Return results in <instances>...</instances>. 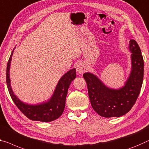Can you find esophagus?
I'll return each instance as SVG.
<instances>
[{
  "instance_id": "esophagus-1",
  "label": "esophagus",
  "mask_w": 149,
  "mask_h": 149,
  "mask_svg": "<svg viewBox=\"0 0 149 149\" xmlns=\"http://www.w3.org/2000/svg\"><path fill=\"white\" fill-rule=\"evenodd\" d=\"M86 70V66H85V64L84 63H79L76 66V71L77 72V74H81L85 72Z\"/></svg>"
}]
</instances>
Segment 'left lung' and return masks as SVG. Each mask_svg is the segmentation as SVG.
<instances>
[{"instance_id":"1","label":"left lung","mask_w":149,"mask_h":149,"mask_svg":"<svg viewBox=\"0 0 149 149\" xmlns=\"http://www.w3.org/2000/svg\"><path fill=\"white\" fill-rule=\"evenodd\" d=\"M131 70L124 86L113 89L103 83L97 76L87 72L83 76L94 111L103 117H119L128 113L140 93L144 75V61L141 49L134 40H131Z\"/></svg>"}]
</instances>
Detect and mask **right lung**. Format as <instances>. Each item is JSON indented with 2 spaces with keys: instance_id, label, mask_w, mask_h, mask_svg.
Here are the masks:
<instances>
[{
  "instance_id": "add662e5",
  "label": "right lung",
  "mask_w": 149,
  "mask_h": 149,
  "mask_svg": "<svg viewBox=\"0 0 149 149\" xmlns=\"http://www.w3.org/2000/svg\"><path fill=\"white\" fill-rule=\"evenodd\" d=\"M13 49L9 58L6 68V84L12 100L25 116L32 121L50 122L60 117L64 111L65 99L68 90L72 81L76 77L75 69L70 70L61 77L58 82L52 95L48 101L36 105L27 104L17 97L13 91L10 84V68L13 55Z\"/></svg>"
}]
</instances>
